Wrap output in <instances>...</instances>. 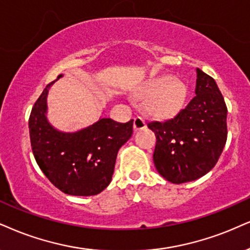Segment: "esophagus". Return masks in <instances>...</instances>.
I'll return each mask as SVG.
<instances>
[{"label":"esophagus","instance_id":"1","mask_svg":"<svg viewBox=\"0 0 250 250\" xmlns=\"http://www.w3.org/2000/svg\"><path fill=\"white\" fill-rule=\"evenodd\" d=\"M145 127H146V123H145V120L141 118V117H135L134 122H133L134 131L144 130Z\"/></svg>","mask_w":250,"mask_h":250}]
</instances>
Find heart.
<instances>
[{"label":"heart","mask_w":250,"mask_h":250,"mask_svg":"<svg viewBox=\"0 0 250 250\" xmlns=\"http://www.w3.org/2000/svg\"><path fill=\"white\" fill-rule=\"evenodd\" d=\"M140 95L146 101V110L155 118H170L186 105L187 85L171 75H162L149 80Z\"/></svg>","instance_id":"b5f03b06"}]
</instances>
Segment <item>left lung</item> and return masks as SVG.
Returning a JSON list of instances; mask_svg holds the SVG:
<instances>
[{
  "mask_svg": "<svg viewBox=\"0 0 250 250\" xmlns=\"http://www.w3.org/2000/svg\"><path fill=\"white\" fill-rule=\"evenodd\" d=\"M196 96L176 116L148 123L156 137V170L175 184L195 181L214 167L227 140V107L217 83L196 69Z\"/></svg>",
  "mask_w": 250,
  "mask_h": 250,
  "instance_id": "1",
  "label": "left lung"
}]
</instances>
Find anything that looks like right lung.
<instances>
[{
    "label": "right lung",
    "mask_w": 250,
    "mask_h": 250,
    "mask_svg": "<svg viewBox=\"0 0 250 250\" xmlns=\"http://www.w3.org/2000/svg\"><path fill=\"white\" fill-rule=\"evenodd\" d=\"M54 82L46 85L31 111L29 130L33 155L45 176L62 192L97 195L110 184L118 150L133 133V120L118 123L100 118L76 132L57 130L46 116L48 90Z\"/></svg>",
    "instance_id": "obj_1"
}]
</instances>
